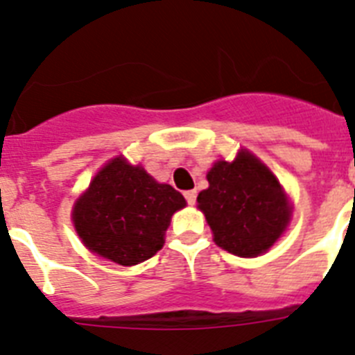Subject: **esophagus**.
<instances>
[{"label":"esophagus","instance_id":"1","mask_svg":"<svg viewBox=\"0 0 355 355\" xmlns=\"http://www.w3.org/2000/svg\"><path fill=\"white\" fill-rule=\"evenodd\" d=\"M184 199H187L188 205H196V199H197L196 190H188V192H184Z\"/></svg>","mask_w":355,"mask_h":355}]
</instances>
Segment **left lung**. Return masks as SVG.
Here are the masks:
<instances>
[{
    "label": "left lung",
    "instance_id": "obj_1",
    "mask_svg": "<svg viewBox=\"0 0 355 355\" xmlns=\"http://www.w3.org/2000/svg\"><path fill=\"white\" fill-rule=\"evenodd\" d=\"M209 187L197 202L218 247L241 258H254L274 245L290 222V205L268 168L241 150L234 162H216Z\"/></svg>",
    "mask_w": 355,
    "mask_h": 355
}]
</instances>
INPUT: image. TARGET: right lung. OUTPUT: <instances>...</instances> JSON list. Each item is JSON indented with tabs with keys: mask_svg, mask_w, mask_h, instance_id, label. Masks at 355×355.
Instances as JSON below:
<instances>
[{
	"mask_svg": "<svg viewBox=\"0 0 355 355\" xmlns=\"http://www.w3.org/2000/svg\"><path fill=\"white\" fill-rule=\"evenodd\" d=\"M187 200L142 167L115 158L74 206L72 222L85 247L122 266L139 265L163 247L171 216Z\"/></svg>",
	"mask_w": 355,
	"mask_h": 355,
	"instance_id": "1",
	"label": "right lung"
}]
</instances>
